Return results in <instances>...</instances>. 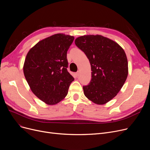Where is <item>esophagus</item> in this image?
<instances>
[{"mask_svg": "<svg viewBox=\"0 0 150 150\" xmlns=\"http://www.w3.org/2000/svg\"><path fill=\"white\" fill-rule=\"evenodd\" d=\"M75 75H76V76H78V75H79V72H77L75 74Z\"/></svg>", "mask_w": 150, "mask_h": 150, "instance_id": "1", "label": "esophagus"}]
</instances>
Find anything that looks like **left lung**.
<instances>
[{"mask_svg": "<svg viewBox=\"0 0 150 150\" xmlns=\"http://www.w3.org/2000/svg\"><path fill=\"white\" fill-rule=\"evenodd\" d=\"M75 43L86 54L91 66L92 79L83 86L84 96L94 103L105 105L117 95L127 80V55L119 44L99 35L81 36Z\"/></svg>", "mask_w": 150, "mask_h": 150, "instance_id": "1", "label": "left lung"}]
</instances>
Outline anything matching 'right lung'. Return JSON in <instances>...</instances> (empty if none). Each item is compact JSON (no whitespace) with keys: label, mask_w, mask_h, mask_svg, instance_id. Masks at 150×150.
I'll return each mask as SVG.
<instances>
[{"label":"right lung","mask_w":150,"mask_h":150,"mask_svg":"<svg viewBox=\"0 0 150 150\" xmlns=\"http://www.w3.org/2000/svg\"><path fill=\"white\" fill-rule=\"evenodd\" d=\"M74 40L73 36L55 34L39 41L27 54L23 74L31 91L47 105L64 99L74 80L67 70V52Z\"/></svg>","instance_id":"1"}]
</instances>
